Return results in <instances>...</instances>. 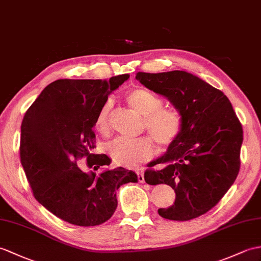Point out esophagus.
Returning <instances> with one entry per match:
<instances>
[{"instance_id": "34e87169", "label": "esophagus", "mask_w": 261, "mask_h": 261, "mask_svg": "<svg viewBox=\"0 0 261 261\" xmlns=\"http://www.w3.org/2000/svg\"><path fill=\"white\" fill-rule=\"evenodd\" d=\"M137 177H138V181L139 182H144V174H143V170H137Z\"/></svg>"}]
</instances>
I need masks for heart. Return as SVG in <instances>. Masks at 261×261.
<instances>
[{
    "mask_svg": "<svg viewBox=\"0 0 261 261\" xmlns=\"http://www.w3.org/2000/svg\"><path fill=\"white\" fill-rule=\"evenodd\" d=\"M124 100L133 111L144 117L143 130L148 131L160 147H170L178 140L184 130L185 120L182 112L174 107H162L158 95L144 88H132L124 93ZM111 99L100 107L94 119V128L101 135L110 132ZM108 153L113 163L125 168L137 166L150 160L154 154V144L150 137L136 140L118 139L108 145Z\"/></svg>",
    "mask_w": 261,
    "mask_h": 261,
    "instance_id": "b5f03b06",
    "label": "heart"
}]
</instances>
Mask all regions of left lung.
Masks as SVG:
<instances>
[{
    "mask_svg": "<svg viewBox=\"0 0 261 261\" xmlns=\"http://www.w3.org/2000/svg\"><path fill=\"white\" fill-rule=\"evenodd\" d=\"M136 77L170 100L185 120L178 140L149 163L145 182L165 184L175 192L171 207L158 210L162 218L195 219L213 209L237 178L244 140L240 121L220 90L188 72H138Z\"/></svg>",
    "mask_w": 261,
    "mask_h": 261,
    "instance_id": "1",
    "label": "left lung"
}]
</instances>
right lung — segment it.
Masks as SVG:
<instances>
[{"label": "right lung", "mask_w": 261, "mask_h": 261, "mask_svg": "<svg viewBox=\"0 0 261 261\" xmlns=\"http://www.w3.org/2000/svg\"><path fill=\"white\" fill-rule=\"evenodd\" d=\"M129 74L110 80H57L42 91L24 114L20 158L34 198L50 213L71 225L98 226L117 209V190L137 182V174L119 167L107 169L110 158L94 154V119L108 95ZM102 169L84 173L77 161Z\"/></svg>", "instance_id": "1"}]
</instances>
